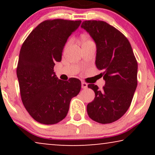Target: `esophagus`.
<instances>
[{
	"mask_svg": "<svg viewBox=\"0 0 155 155\" xmlns=\"http://www.w3.org/2000/svg\"><path fill=\"white\" fill-rule=\"evenodd\" d=\"M87 87V84L84 82H82V88L86 89Z\"/></svg>",
	"mask_w": 155,
	"mask_h": 155,
	"instance_id": "obj_1",
	"label": "esophagus"
}]
</instances>
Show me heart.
Segmentation results:
<instances>
[{
	"mask_svg": "<svg viewBox=\"0 0 155 155\" xmlns=\"http://www.w3.org/2000/svg\"><path fill=\"white\" fill-rule=\"evenodd\" d=\"M91 41L90 39H87V38H86V37L82 38V44L85 43V42H87V41ZM71 40L70 39V40H68V42L66 43V45H65V48L68 47V46L71 45Z\"/></svg>",
	"mask_w": 155,
	"mask_h": 155,
	"instance_id": "b5f03b06",
	"label": "heart"
}]
</instances>
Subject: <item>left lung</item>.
Wrapping results in <instances>:
<instances>
[{"instance_id":"left-lung-1","label":"left lung","mask_w":155,"mask_h":155,"mask_svg":"<svg viewBox=\"0 0 155 155\" xmlns=\"http://www.w3.org/2000/svg\"><path fill=\"white\" fill-rule=\"evenodd\" d=\"M96 43V66L105 80L102 90L89 84L95 97L87 106L89 117L99 124L119 119L130 107L137 84V63L128 39L115 27L100 20L82 23Z\"/></svg>"}]
</instances>
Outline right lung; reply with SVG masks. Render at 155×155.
<instances>
[{"label": "right lung", "instance_id": "add662e5", "mask_svg": "<svg viewBox=\"0 0 155 155\" xmlns=\"http://www.w3.org/2000/svg\"><path fill=\"white\" fill-rule=\"evenodd\" d=\"M80 23L63 19L44 21L21 47L17 67L21 99L29 115L40 124H56L64 119L71 99L81 89L80 80H59L54 72L68 38Z\"/></svg>", "mask_w": 155, "mask_h": 155}]
</instances>
